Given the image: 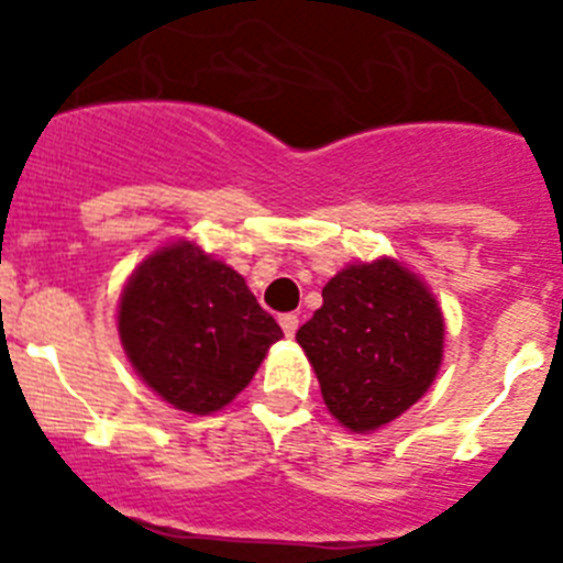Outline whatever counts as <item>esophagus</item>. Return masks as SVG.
I'll return each instance as SVG.
<instances>
[{"mask_svg":"<svg viewBox=\"0 0 563 563\" xmlns=\"http://www.w3.org/2000/svg\"><path fill=\"white\" fill-rule=\"evenodd\" d=\"M278 324H282V330H285L287 338H292L298 330V316L296 312H285V316H278Z\"/></svg>","mask_w":563,"mask_h":563,"instance_id":"34e87169","label":"esophagus"}]
</instances>
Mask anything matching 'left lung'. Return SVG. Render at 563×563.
I'll return each instance as SVG.
<instances>
[{
    "mask_svg": "<svg viewBox=\"0 0 563 563\" xmlns=\"http://www.w3.org/2000/svg\"><path fill=\"white\" fill-rule=\"evenodd\" d=\"M324 305L296 332L327 409L375 431L415 406L442 361V312L420 278L391 258L330 278Z\"/></svg>",
    "mask_w": 563,
    "mask_h": 563,
    "instance_id": "1",
    "label": "left lung"
}]
</instances>
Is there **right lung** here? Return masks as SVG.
Returning a JSON list of instances; mask_svg holds the SVG:
<instances>
[{"label": "right lung", "instance_id": "right-lung-1", "mask_svg": "<svg viewBox=\"0 0 563 563\" xmlns=\"http://www.w3.org/2000/svg\"><path fill=\"white\" fill-rule=\"evenodd\" d=\"M118 332L137 375L191 415L231 402L282 338L245 278L188 242L157 251L129 278Z\"/></svg>", "mask_w": 563, "mask_h": 563}]
</instances>
